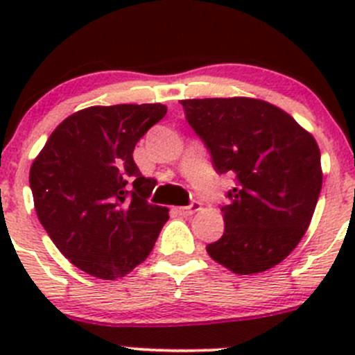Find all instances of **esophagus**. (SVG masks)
<instances>
[{"instance_id": "1", "label": "esophagus", "mask_w": 355, "mask_h": 355, "mask_svg": "<svg viewBox=\"0 0 355 355\" xmlns=\"http://www.w3.org/2000/svg\"><path fill=\"white\" fill-rule=\"evenodd\" d=\"M200 209V204L199 202H192L191 206H185V207H175V211H177L180 216H191V214H194L196 211Z\"/></svg>"}]
</instances>
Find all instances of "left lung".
Here are the masks:
<instances>
[{
	"instance_id": "left-lung-1",
	"label": "left lung",
	"mask_w": 355,
	"mask_h": 355,
	"mask_svg": "<svg viewBox=\"0 0 355 355\" xmlns=\"http://www.w3.org/2000/svg\"><path fill=\"white\" fill-rule=\"evenodd\" d=\"M180 103L216 171H232L239 182L221 207L223 235L207 244V254L235 275L275 268L302 241L316 209L323 184L316 139L263 99Z\"/></svg>"
}]
</instances>
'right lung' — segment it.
Wrapping results in <instances>:
<instances>
[{
    "mask_svg": "<svg viewBox=\"0 0 355 355\" xmlns=\"http://www.w3.org/2000/svg\"><path fill=\"white\" fill-rule=\"evenodd\" d=\"M166 106H89L49 135L28 173L34 207L53 244L78 270L116 280L146 261L168 207L149 204L156 182L135 164L139 139Z\"/></svg>",
    "mask_w": 355,
    "mask_h": 355,
    "instance_id": "1",
    "label": "right lung"
}]
</instances>
